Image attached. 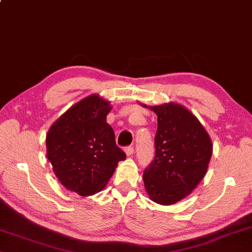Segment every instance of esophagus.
Wrapping results in <instances>:
<instances>
[{"instance_id":"1","label":"esophagus","mask_w":252,"mask_h":252,"mask_svg":"<svg viewBox=\"0 0 252 252\" xmlns=\"http://www.w3.org/2000/svg\"><path fill=\"white\" fill-rule=\"evenodd\" d=\"M125 151H126V156H129V157H130V156H132L134 154V148L132 146H129V147L126 148Z\"/></svg>"}]
</instances>
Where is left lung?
Here are the masks:
<instances>
[{
	"instance_id": "left-lung-1",
	"label": "left lung",
	"mask_w": 252,
	"mask_h": 252,
	"mask_svg": "<svg viewBox=\"0 0 252 252\" xmlns=\"http://www.w3.org/2000/svg\"><path fill=\"white\" fill-rule=\"evenodd\" d=\"M158 118L156 155L143 173L149 198L158 204H175L189 195L203 178L212 156L209 133L198 119L177 103L148 106Z\"/></svg>"
}]
</instances>
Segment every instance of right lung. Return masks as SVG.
<instances>
[{
    "label": "right lung",
    "instance_id": "1",
    "mask_svg": "<svg viewBox=\"0 0 252 252\" xmlns=\"http://www.w3.org/2000/svg\"><path fill=\"white\" fill-rule=\"evenodd\" d=\"M109 101L92 94L70 106L46 135L47 158L62 185L81 196L101 191L126 154L106 122Z\"/></svg>",
    "mask_w": 252,
    "mask_h": 252
}]
</instances>
